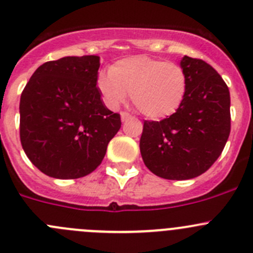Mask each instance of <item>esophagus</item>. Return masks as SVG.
I'll return each instance as SVG.
<instances>
[{
  "mask_svg": "<svg viewBox=\"0 0 253 253\" xmlns=\"http://www.w3.org/2000/svg\"><path fill=\"white\" fill-rule=\"evenodd\" d=\"M120 117H122V120H123V122H124V120L130 119L131 114H129L128 112H122V113H120Z\"/></svg>",
  "mask_w": 253,
  "mask_h": 253,
  "instance_id": "esophagus-1",
  "label": "esophagus"
}]
</instances>
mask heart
<instances>
[{
  "instance_id": "heart-1",
  "label": "heart",
  "mask_w": 253,
  "mask_h": 253,
  "mask_svg": "<svg viewBox=\"0 0 253 253\" xmlns=\"http://www.w3.org/2000/svg\"><path fill=\"white\" fill-rule=\"evenodd\" d=\"M97 86L109 107L117 108L131 93L136 109L148 118L174 114L184 102L187 77L180 64L150 56H133L99 72Z\"/></svg>"
}]
</instances>
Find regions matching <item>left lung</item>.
<instances>
[{"label":"left lung","mask_w":253,"mask_h":253,"mask_svg":"<svg viewBox=\"0 0 253 253\" xmlns=\"http://www.w3.org/2000/svg\"><path fill=\"white\" fill-rule=\"evenodd\" d=\"M187 90L169 118L144 120L140 153L156 176L187 180L208 171L226 145L231 130L230 90L205 61L185 56Z\"/></svg>","instance_id":"8db88e82"}]
</instances>
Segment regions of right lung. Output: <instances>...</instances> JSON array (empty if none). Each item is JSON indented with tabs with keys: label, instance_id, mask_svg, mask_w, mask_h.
<instances>
[{
	"label": "right lung",
	"instance_id": "add662e5",
	"mask_svg": "<svg viewBox=\"0 0 253 253\" xmlns=\"http://www.w3.org/2000/svg\"><path fill=\"white\" fill-rule=\"evenodd\" d=\"M100 57H64L36 69L21 94L20 138L43 174L78 179L94 171L120 129L97 88Z\"/></svg>",
	"mask_w": 253,
	"mask_h": 253
}]
</instances>
